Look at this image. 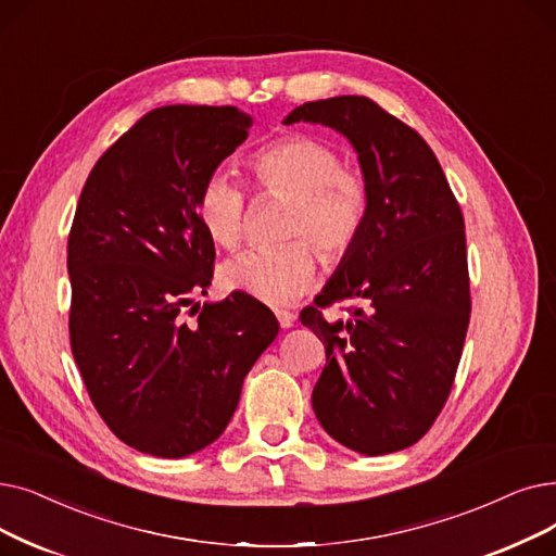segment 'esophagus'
<instances>
[{
  "label": "esophagus",
  "instance_id": "34e87169",
  "mask_svg": "<svg viewBox=\"0 0 556 556\" xmlns=\"http://www.w3.org/2000/svg\"><path fill=\"white\" fill-rule=\"evenodd\" d=\"M277 313V320H279V325H281V329H291L293 325H295V313L293 311H286V308H279V311H275Z\"/></svg>",
  "mask_w": 556,
  "mask_h": 556
}]
</instances>
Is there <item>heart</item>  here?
<instances>
[{"mask_svg": "<svg viewBox=\"0 0 556 556\" xmlns=\"http://www.w3.org/2000/svg\"><path fill=\"white\" fill-rule=\"evenodd\" d=\"M261 188L291 198L283 236H298L273 248H252L220 265L229 291L263 304L281 306L302 298L318 273V256L343 261L366 227L368 188L343 170L331 144L311 136H286L261 150L252 161ZM198 215L220 248H236L245 236V192L231 175L213 173L198 198Z\"/></svg>", "mask_w": 556, "mask_h": 556, "instance_id": "b5f03b06", "label": "heart"}]
</instances>
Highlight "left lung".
<instances>
[{"label": "left lung", "instance_id": "left-lung-1", "mask_svg": "<svg viewBox=\"0 0 556 556\" xmlns=\"http://www.w3.org/2000/svg\"><path fill=\"white\" fill-rule=\"evenodd\" d=\"M343 134L358 154L370 211L352 252L300 320L325 343L313 412L341 445L379 456L418 443L452 391L470 320L464 215L418 131L358 94L306 102L283 125ZM336 299H361L325 321Z\"/></svg>", "mask_w": 556, "mask_h": 556}]
</instances>
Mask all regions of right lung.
<instances>
[{"label":"right lung","mask_w":556,"mask_h":556,"mask_svg":"<svg viewBox=\"0 0 556 556\" xmlns=\"http://www.w3.org/2000/svg\"><path fill=\"white\" fill-rule=\"evenodd\" d=\"M236 106L150 111L90 170L67 238L70 345L115 437L181 458L229 425L243 379L279 323L245 293L206 295L213 238L200 223L204 181L248 138Z\"/></svg>","instance_id":"add662e5"}]
</instances>
